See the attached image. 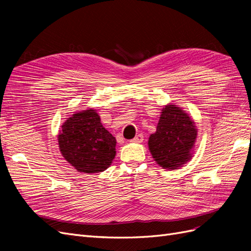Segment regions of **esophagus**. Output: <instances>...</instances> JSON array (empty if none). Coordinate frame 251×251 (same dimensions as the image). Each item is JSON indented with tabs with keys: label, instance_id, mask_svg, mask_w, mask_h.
Masks as SVG:
<instances>
[{
	"label": "esophagus",
	"instance_id": "1",
	"mask_svg": "<svg viewBox=\"0 0 251 251\" xmlns=\"http://www.w3.org/2000/svg\"><path fill=\"white\" fill-rule=\"evenodd\" d=\"M131 141H132V142H135V143H141V142L143 141V135H142V134L136 135V137H134Z\"/></svg>",
	"mask_w": 251,
	"mask_h": 251
}]
</instances>
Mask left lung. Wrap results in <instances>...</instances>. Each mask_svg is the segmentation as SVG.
<instances>
[{
	"instance_id": "left-lung-1",
	"label": "left lung",
	"mask_w": 251,
	"mask_h": 251,
	"mask_svg": "<svg viewBox=\"0 0 251 251\" xmlns=\"http://www.w3.org/2000/svg\"><path fill=\"white\" fill-rule=\"evenodd\" d=\"M197 136L192 117L177 104L168 103L161 110L156 132L150 135V153L162 169L177 170L192 159Z\"/></svg>"
}]
</instances>
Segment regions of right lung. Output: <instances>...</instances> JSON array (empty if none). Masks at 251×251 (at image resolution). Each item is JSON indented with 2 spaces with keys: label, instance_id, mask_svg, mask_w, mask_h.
Wrapping results in <instances>:
<instances>
[{
  "label": "right lung",
  "instance_id": "obj_1",
  "mask_svg": "<svg viewBox=\"0 0 251 251\" xmlns=\"http://www.w3.org/2000/svg\"><path fill=\"white\" fill-rule=\"evenodd\" d=\"M57 140L63 157L80 173L103 172L116 155V139L103 127L93 108L75 112L67 118Z\"/></svg>",
  "mask_w": 251,
  "mask_h": 251
}]
</instances>
